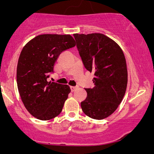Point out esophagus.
Here are the masks:
<instances>
[{
	"instance_id": "34e87169",
	"label": "esophagus",
	"mask_w": 154,
	"mask_h": 154,
	"mask_svg": "<svg viewBox=\"0 0 154 154\" xmlns=\"http://www.w3.org/2000/svg\"><path fill=\"white\" fill-rule=\"evenodd\" d=\"M70 88H71V91H74L78 88V86H70Z\"/></svg>"
}]
</instances>
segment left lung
<instances>
[{
	"label": "left lung",
	"instance_id": "8db88e82",
	"mask_svg": "<svg viewBox=\"0 0 154 154\" xmlns=\"http://www.w3.org/2000/svg\"><path fill=\"white\" fill-rule=\"evenodd\" d=\"M74 36L85 68L94 75V86L85 88L87 97L81 102L82 110L91 119L102 120L117 109L125 94V54L114 40L102 33H74Z\"/></svg>",
	"mask_w": 154,
	"mask_h": 154
}]
</instances>
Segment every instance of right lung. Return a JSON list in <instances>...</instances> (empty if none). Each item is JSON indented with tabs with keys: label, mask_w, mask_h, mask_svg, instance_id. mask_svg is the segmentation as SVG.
<instances>
[{
	"label": "right lung",
	"mask_w": 154,
	"mask_h": 154,
	"mask_svg": "<svg viewBox=\"0 0 154 154\" xmlns=\"http://www.w3.org/2000/svg\"><path fill=\"white\" fill-rule=\"evenodd\" d=\"M75 45L68 34H42L29 41L21 51L17 66L18 92L27 111L39 120H51L63 110L71 88L47 79L60 54Z\"/></svg>",
	"instance_id": "right-lung-1"
}]
</instances>
